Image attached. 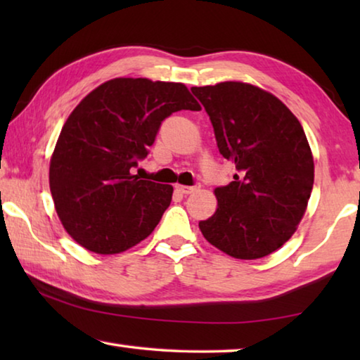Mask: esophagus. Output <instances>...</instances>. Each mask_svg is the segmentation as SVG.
Returning <instances> with one entry per match:
<instances>
[{"instance_id":"34e87169","label":"esophagus","mask_w":360,"mask_h":360,"mask_svg":"<svg viewBox=\"0 0 360 360\" xmlns=\"http://www.w3.org/2000/svg\"><path fill=\"white\" fill-rule=\"evenodd\" d=\"M176 191L182 195H188L198 191V186H182V184H176Z\"/></svg>"}]
</instances>
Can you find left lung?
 <instances>
[{
  "instance_id": "left-lung-1",
  "label": "left lung",
  "mask_w": 360,
  "mask_h": 360,
  "mask_svg": "<svg viewBox=\"0 0 360 360\" xmlns=\"http://www.w3.org/2000/svg\"><path fill=\"white\" fill-rule=\"evenodd\" d=\"M191 90L210 115L219 152L238 169L229 186L214 188L217 210L198 227L230 257H265L295 233L313 191L314 160L303 127L257 85L225 81Z\"/></svg>"
}]
</instances>
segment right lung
<instances>
[{"mask_svg":"<svg viewBox=\"0 0 360 360\" xmlns=\"http://www.w3.org/2000/svg\"><path fill=\"white\" fill-rule=\"evenodd\" d=\"M200 105L181 82L115 77L94 89L66 119L49 165L65 230L95 254H120L154 231L173 187L131 173L162 120Z\"/></svg>","mask_w":360,"mask_h":360,"instance_id":"1","label":"right lung"}]
</instances>
